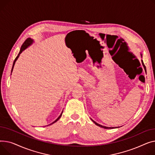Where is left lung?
Here are the masks:
<instances>
[{
  "instance_id": "8db88e82",
  "label": "left lung",
  "mask_w": 155,
  "mask_h": 155,
  "mask_svg": "<svg viewBox=\"0 0 155 155\" xmlns=\"http://www.w3.org/2000/svg\"><path fill=\"white\" fill-rule=\"evenodd\" d=\"M141 57H142L141 54ZM141 62H142V64H143V67H144V70H145V66H144V63H143V62L142 60H141ZM91 120L95 123V124H96L97 126H99V127H101V128H104V129H113V128H114V127H106V126H102V125H101V124H99L97 123L96 122H95L94 121H93L92 119H91Z\"/></svg>"
}]
</instances>
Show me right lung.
Masks as SVG:
<instances>
[{
    "mask_svg": "<svg viewBox=\"0 0 155 155\" xmlns=\"http://www.w3.org/2000/svg\"><path fill=\"white\" fill-rule=\"evenodd\" d=\"M33 42H34V41H33L32 39H31V38H28V39H27L24 41V42L22 44V46H21V50H20V51H19V54H18L17 56L16 57V58L15 59V60H14V62H13V66H12V68L11 72H12V71H13V68H14V65H15V63L16 61L17 60V59L19 58V56H20V54L22 53V52L24 50H25V49H27V48H28L29 46H30V45L33 43ZM62 112H63V111H62ZM62 112L61 113V114H60V116L57 118V119H56L55 121H54V122H52V123H51V124H49V125L52 124L53 123H56V121H58L59 120V118L61 117L62 114ZM49 125H47V126H49Z\"/></svg>",
    "mask_w": 155,
    "mask_h": 155,
    "instance_id": "obj_1",
    "label": "right lung"
}]
</instances>
